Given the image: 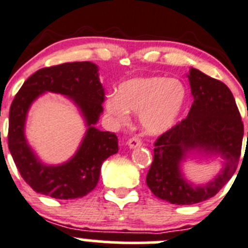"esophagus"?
<instances>
[{
    "mask_svg": "<svg viewBox=\"0 0 248 248\" xmlns=\"http://www.w3.org/2000/svg\"><path fill=\"white\" fill-rule=\"evenodd\" d=\"M127 144H128L129 149H136V147L141 146L142 141L139 137H132V138L128 140V142H127Z\"/></svg>",
    "mask_w": 248,
    "mask_h": 248,
    "instance_id": "esophagus-1",
    "label": "esophagus"
}]
</instances>
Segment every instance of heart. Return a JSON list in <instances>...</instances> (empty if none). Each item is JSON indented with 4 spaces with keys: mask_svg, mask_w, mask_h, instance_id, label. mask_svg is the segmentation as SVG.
I'll list each match as a JSON object with an SVG mask.
<instances>
[{
    "mask_svg": "<svg viewBox=\"0 0 248 248\" xmlns=\"http://www.w3.org/2000/svg\"><path fill=\"white\" fill-rule=\"evenodd\" d=\"M186 89L177 79L164 77L134 78L120 85L119 94L107 99V110L117 121L126 122L128 111L140 114V122L149 134L169 131L186 103Z\"/></svg>",
    "mask_w": 248,
    "mask_h": 248,
    "instance_id": "b5f03b06",
    "label": "heart"
}]
</instances>
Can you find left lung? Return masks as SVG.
<instances>
[{
	"label": "left lung",
	"instance_id": "left-lung-1",
	"mask_svg": "<svg viewBox=\"0 0 248 248\" xmlns=\"http://www.w3.org/2000/svg\"><path fill=\"white\" fill-rule=\"evenodd\" d=\"M188 80L193 104L186 119L155 141L154 161L146 176L155 196L176 205L197 204L218 193L236 170L244 137L241 115L228 86L196 68H191ZM191 149L222 154L226 167L209 184L194 186L179 170V163Z\"/></svg>",
	"mask_w": 248,
	"mask_h": 248
}]
</instances>
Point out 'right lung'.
<instances>
[{"mask_svg": "<svg viewBox=\"0 0 248 248\" xmlns=\"http://www.w3.org/2000/svg\"><path fill=\"white\" fill-rule=\"evenodd\" d=\"M92 62H68L46 67L32 74L14 97L9 109L8 147L22 179L37 193L55 199H76L94 189L102 163L119 151L117 137L94 127L103 111L104 89ZM71 96L82 110L87 136L75 157L61 166L40 163L27 145L23 126L31 103L43 92Z\"/></svg>", "mask_w": 248, "mask_h": 248, "instance_id": "obj_1", "label": "right lung"}]
</instances>
